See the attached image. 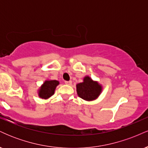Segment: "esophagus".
Segmentation results:
<instances>
[{
  "label": "esophagus",
  "instance_id": "34e87169",
  "mask_svg": "<svg viewBox=\"0 0 148 148\" xmlns=\"http://www.w3.org/2000/svg\"><path fill=\"white\" fill-rule=\"evenodd\" d=\"M65 84H67V85H71L72 84V81H65Z\"/></svg>",
  "mask_w": 148,
  "mask_h": 148
}]
</instances>
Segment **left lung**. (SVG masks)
<instances>
[{
    "mask_svg": "<svg viewBox=\"0 0 148 148\" xmlns=\"http://www.w3.org/2000/svg\"><path fill=\"white\" fill-rule=\"evenodd\" d=\"M102 91V86L97 81H93L89 76L84 78V81L76 85L78 96L86 101L96 99Z\"/></svg>",
    "mask_w": 148,
    "mask_h": 148,
    "instance_id": "8db88e82",
    "label": "left lung"
}]
</instances>
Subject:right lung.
Listing matches in <instances>:
<instances>
[{
  "label": "right lung",
  "instance_id": "1",
  "mask_svg": "<svg viewBox=\"0 0 148 148\" xmlns=\"http://www.w3.org/2000/svg\"><path fill=\"white\" fill-rule=\"evenodd\" d=\"M60 84L56 80H46L38 90V95L40 98L47 99L55 92L57 86Z\"/></svg>",
  "mask_w": 148,
  "mask_h": 148
}]
</instances>
